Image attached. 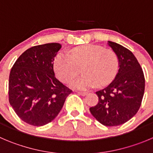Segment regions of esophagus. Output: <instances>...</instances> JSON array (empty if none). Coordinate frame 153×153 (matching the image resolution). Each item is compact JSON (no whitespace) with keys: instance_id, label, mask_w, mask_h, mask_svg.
<instances>
[{"instance_id":"obj_1","label":"esophagus","mask_w":153,"mask_h":153,"mask_svg":"<svg viewBox=\"0 0 153 153\" xmlns=\"http://www.w3.org/2000/svg\"><path fill=\"white\" fill-rule=\"evenodd\" d=\"M77 93H78L79 95H81V96H85V95L88 94V92H84V91H77Z\"/></svg>"}]
</instances>
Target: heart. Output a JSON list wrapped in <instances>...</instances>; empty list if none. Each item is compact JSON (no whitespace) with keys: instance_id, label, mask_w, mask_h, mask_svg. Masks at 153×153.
I'll list each match as a JSON object with an SVG mask.
<instances>
[{"instance_id":"1","label":"heart","mask_w":153,"mask_h":153,"mask_svg":"<svg viewBox=\"0 0 153 153\" xmlns=\"http://www.w3.org/2000/svg\"><path fill=\"white\" fill-rule=\"evenodd\" d=\"M118 57L114 51L98 45H84L74 48L69 54L59 53L53 62V69L58 79L66 83L75 78L81 68L83 75L69 84L75 89L86 90L97 84L109 83L118 70Z\"/></svg>"}]
</instances>
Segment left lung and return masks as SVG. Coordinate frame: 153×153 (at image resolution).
I'll use <instances>...</instances> for the list:
<instances>
[{
    "mask_svg": "<svg viewBox=\"0 0 153 153\" xmlns=\"http://www.w3.org/2000/svg\"><path fill=\"white\" fill-rule=\"evenodd\" d=\"M118 57V71L113 81L97 91L99 102L91 113L105 126H118L129 121L139 110L145 89L143 72L131 51L108 41Z\"/></svg>",
    "mask_w": 153,
    "mask_h": 153,
    "instance_id": "8db88e82",
    "label": "left lung"
}]
</instances>
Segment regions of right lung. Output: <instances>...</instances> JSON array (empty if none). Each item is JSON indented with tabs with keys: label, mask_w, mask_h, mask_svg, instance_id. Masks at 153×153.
Listing matches in <instances>:
<instances>
[{
	"label": "right lung",
	"mask_w": 153,
	"mask_h": 153,
	"mask_svg": "<svg viewBox=\"0 0 153 153\" xmlns=\"http://www.w3.org/2000/svg\"><path fill=\"white\" fill-rule=\"evenodd\" d=\"M59 43L32 47L19 57L9 78V101L25 123L43 126L58 115L72 91L56 78L53 61Z\"/></svg>",
	"instance_id": "obj_1"
}]
</instances>
